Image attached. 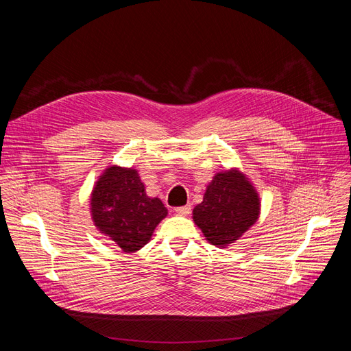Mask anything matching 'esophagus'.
<instances>
[{
    "label": "esophagus",
    "instance_id": "obj_1",
    "mask_svg": "<svg viewBox=\"0 0 351 351\" xmlns=\"http://www.w3.org/2000/svg\"><path fill=\"white\" fill-rule=\"evenodd\" d=\"M174 210H176V214H178V215H189L190 212H192V206H190V205L178 206V208H176Z\"/></svg>",
    "mask_w": 351,
    "mask_h": 351
}]
</instances>
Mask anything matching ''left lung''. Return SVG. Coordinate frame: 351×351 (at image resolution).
<instances>
[{"mask_svg":"<svg viewBox=\"0 0 351 351\" xmlns=\"http://www.w3.org/2000/svg\"><path fill=\"white\" fill-rule=\"evenodd\" d=\"M259 209L256 190L237 169H231L218 173L209 183L204 202L193 209V221L210 244L224 247L256 222Z\"/></svg>","mask_w":351,"mask_h":351,"instance_id":"1","label":"left lung"}]
</instances>
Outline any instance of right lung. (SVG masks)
Wrapping results in <instances>:
<instances>
[{"label": "right lung", "mask_w": 351, "mask_h": 351, "mask_svg": "<svg viewBox=\"0 0 351 351\" xmlns=\"http://www.w3.org/2000/svg\"><path fill=\"white\" fill-rule=\"evenodd\" d=\"M90 212L97 228L125 253L142 249L168 214L161 200L146 195L136 169L117 165L95 184Z\"/></svg>", "instance_id": "1"}]
</instances>
